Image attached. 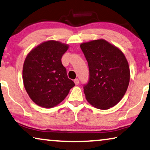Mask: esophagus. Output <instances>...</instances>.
Segmentation results:
<instances>
[{"mask_svg": "<svg viewBox=\"0 0 150 150\" xmlns=\"http://www.w3.org/2000/svg\"><path fill=\"white\" fill-rule=\"evenodd\" d=\"M74 81V83H75L76 85H78L79 84V79H75Z\"/></svg>", "mask_w": 150, "mask_h": 150, "instance_id": "esophagus-1", "label": "esophagus"}]
</instances>
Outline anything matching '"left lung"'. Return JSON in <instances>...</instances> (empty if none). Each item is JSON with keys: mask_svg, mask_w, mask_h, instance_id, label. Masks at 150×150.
<instances>
[{"mask_svg": "<svg viewBox=\"0 0 150 150\" xmlns=\"http://www.w3.org/2000/svg\"><path fill=\"white\" fill-rule=\"evenodd\" d=\"M81 48L89 69L84 86L87 102L96 108L109 109L126 93L130 79L128 62L117 47L103 39L82 43Z\"/></svg>", "mask_w": 150, "mask_h": 150, "instance_id": "8db88e82", "label": "left lung"}]
</instances>
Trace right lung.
<instances>
[{"instance_id": "right-lung-1", "label": "right lung", "mask_w": 150, "mask_h": 150, "mask_svg": "<svg viewBox=\"0 0 150 150\" xmlns=\"http://www.w3.org/2000/svg\"><path fill=\"white\" fill-rule=\"evenodd\" d=\"M68 48V44L49 40L35 47L26 56L22 79L28 96L37 105L46 108L56 106L74 87L61 63Z\"/></svg>"}]
</instances>
